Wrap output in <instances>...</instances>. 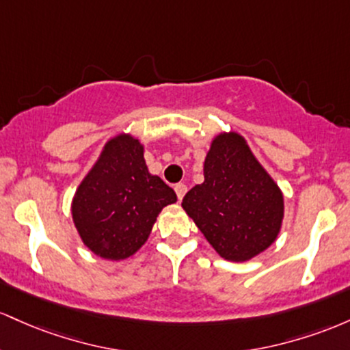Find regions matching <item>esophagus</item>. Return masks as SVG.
Here are the masks:
<instances>
[{"label": "esophagus", "instance_id": "obj_1", "mask_svg": "<svg viewBox=\"0 0 350 350\" xmlns=\"http://www.w3.org/2000/svg\"><path fill=\"white\" fill-rule=\"evenodd\" d=\"M187 185L185 183H176L175 185V193H176V196H178V200H182L183 196H185V193H187Z\"/></svg>", "mask_w": 350, "mask_h": 350}]
</instances>
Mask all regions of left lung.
Instances as JSON below:
<instances>
[{"label": "left lung", "instance_id": "left-lung-1", "mask_svg": "<svg viewBox=\"0 0 350 350\" xmlns=\"http://www.w3.org/2000/svg\"><path fill=\"white\" fill-rule=\"evenodd\" d=\"M203 176L182 208L219 256L243 262L268 250L281 231L284 195L241 133L213 137Z\"/></svg>", "mask_w": 350, "mask_h": 350}]
</instances>
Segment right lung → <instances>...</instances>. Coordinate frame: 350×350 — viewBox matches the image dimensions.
<instances>
[{
    "instance_id": "1",
    "label": "right lung",
    "mask_w": 350,
    "mask_h": 350,
    "mask_svg": "<svg viewBox=\"0 0 350 350\" xmlns=\"http://www.w3.org/2000/svg\"><path fill=\"white\" fill-rule=\"evenodd\" d=\"M175 191L148 172L144 144L122 132L109 139L70 203L77 233L102 260L122 261L145 245Z\"/></svg>"
}]
</instances>
